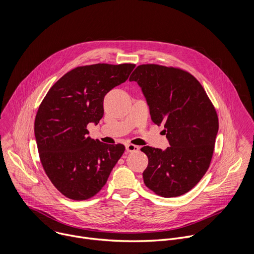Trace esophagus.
Wrapping results in <instances>:
<instances>
[{"label": "esophagus", "instance_id": "1", "mask_svg": "<svg viewBox=\"0 0 254 254\" xmlns=\"http://www.w3.org/2000/svg\"><path fill=\"white\" fill-rule=\"evenodd\" d=\"M126 150H127V153H133V152L138 151L139 147L135 146V144H132V143H127L126 146Z\"/></svg>", "mask_w": 254, "mask_h": 254}]
</instances>
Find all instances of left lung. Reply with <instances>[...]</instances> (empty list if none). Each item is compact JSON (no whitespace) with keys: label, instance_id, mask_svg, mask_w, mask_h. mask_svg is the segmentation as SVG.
Here are the masks:
<instances>
[{"label":"left lung","instance_id":"1","mask_svg":"<svg viewBox=\"0 0 254 254\" xmlns=\"http://www.w3.org/2000/svg\"><path fill=\"white\" fill-rule=\"evenodd\" d=\"M141 88L152 121L163 125L170 147L140 149L149 164L143 183L157 195L178 197L194 188L207 172L219 123L200 82L188 72L157 64L137 66L129 77Z\"/></svg>","mask_w":254,"mask_h":254}]
</instances>
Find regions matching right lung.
Masks as SVG:
<instances>
[{"mask_svg": "<svg viewBox=\"0 0 254 254\" xmlns=\"http://www.w3.org/2000/svg\"><path fill=\"white\" fill-rule=\"evenodd\" d=\"M134 64H93L72 69L47 92L34 131L43 169L55 188L72 200H86L105 185L125 152L87 134L103 117V98L128 78Z\"/></svg>", "mask_w": 254, "mask_h": 254, "instance_id": "obj_1", "label": "right lung"}]
</instances>
